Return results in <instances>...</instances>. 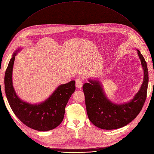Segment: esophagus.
<instances>
[{
  "instance_id": "1",
  "label": "esophagus",
  "mask_w": 154,
  "mask_h": 154,
  "mask_svg": "<svg viewBox=\"0 0 154 154\" xmlns=\"http://www.w3.org/2000/svg\"><path fill=\"white\" fill-rule=\"evenodd\" d=\"M82 84H83V80L81 78H77L75 80V85L76 87L78 88H80L82 87Z\"/></svg>"
}]
</instances>
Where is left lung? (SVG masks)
<instances>
[{
    "label": "left lung",
    "instance_id": "1",
    "mask_svg": "<svg viewBox=\"0 0 154 154\" xmlns=\"http://www.w3.org/2000/svg\"><path fill=\"white\" fill-rule=\"evenodd\" d=\"M144 71L140 89L130 101L122 104L112 102L106 96L98 79H88L83 85L87 112L90 122L103 130L122 128L134 120L145 103L149 82L147 63L140 51L136 49Z\"/></svg>",
    "mask_w": 154,
    "mask_h": 154
}]
</instances>
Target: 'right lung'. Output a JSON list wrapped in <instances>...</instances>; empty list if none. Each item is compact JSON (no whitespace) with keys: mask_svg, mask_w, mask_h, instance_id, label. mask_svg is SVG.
<instances>
[{"mask_svg":"<svg viewBox=\"0 0 154 154\" xmlns=\"http://www.w3.org/2000/svg\"><path fill=\"white\" fill-rule=\"evenodd\" d=\"M18 48L12 55L5 74V91L8 102L15 116L27 127L40 131H47L57 127L62 122L66 106L75 90V82L72 80L59 85L43 102L31 104L17 94L12 81L13 67Z\"/></svg>","mask_w":154,"mask_h":154,"instance_id":"add662e5","label":"right lung"}]
</instances>
